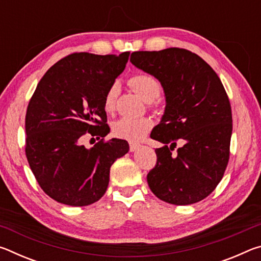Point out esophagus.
I'll list each match as a JSON object with an SVG mask.
<instances>
[{"mask_svg":"<svg viewBox=\"0 0 261 261\" xmlns=\"http://www.w3.org/2000/svg\"><path fill=\"white\" fill-rule=\"evenodd\" d=\"M139 146H140V144H138V143H130V151L135 152L139 148Z\"/></svg>","mask_w":261,"mask_h":261,"instance_id":"obj_1","label":"esophagus"}]
</instances>
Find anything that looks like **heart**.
Masks as SVG:
<instances>
[{
    "label": "heart",
    "instance_id": "obj_1",
    "mask_svg": "<svg viewBox=\"0 0 261 261\" xmlns=\"http://www.w3.org/2000/svg\"><path fill=\"white\" fill-rule=\"evenodd\" d=\"M129 84L146 102H152V101L156 100L161 93L160 83L151 74L137 73L129 79ZM118 91H120V86L117 83H114L106 92L103 99V109L106 113L110 114L115 110ZM151 127L152 121L149 118L122 117L114 122L112 130L114 136L117 138L136 141L146 135Z\"/></svg>",
    "mask_w": 261,
    "mask_h": 261
}]
</instances>
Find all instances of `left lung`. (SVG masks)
Here are the masks:
<instances>
[{"label":"left lung","instance_id":"left-lung-1","mask_svg":"<svg viewBox=\"0 0 261 261\" xmlns=\"http://www.w3.org/2000/svg\"><path fill=\"white\" fill-rule=\"evenodd\" d=\"M130 62L160 82L166 98L163 116L151 132V138L165 145L155 149L149 189L173 205L205 199L229 160L232 116L222 83L200 56L183 48L134 51ZM177 140L185 145L173 153Z\"/></svg>","mask_w":261,"mask_h":261}]
</instances>
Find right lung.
Masks as SVG:
<instances>
[{
    "label": "right lung",
    "mask_w": 261,
    "mask_h": 261,
    "mask_svg": "<svg viewBox=\"0 0 261 261\" xmlns=\"http://www.w3.org/2000/svg\"><path fill=\"white\" fill-rule=\"evenodd\" d=\"M130 51L120 55L74 53L43 74L25 117L26 158L39 185L53 199L87 206L103 196L110 167L129 144L101 139L93 147L83 137L107 136L105 94L125 69Z\"/></svg>",
    "instance_id": "right-lung-1"
}]
</instances>
